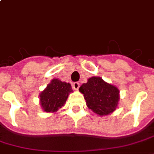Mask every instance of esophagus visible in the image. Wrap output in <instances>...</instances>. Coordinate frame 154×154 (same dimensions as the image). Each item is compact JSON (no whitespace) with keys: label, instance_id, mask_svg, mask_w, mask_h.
Masks as SVG:
<instances>
[{"label":"esophagus","instance_id":"obj_1","mask_svg":"<svg viewBox=\"0 0 154 154\" xmlns=\"http://www.w3.org/2000/svg\"><path fill=\"white\" fill-rule=\"evenodd\" d=\"M79 86H80V85H79V82H73V83H72V88H73L74 90H78Z\"/></svg>","mask_w":154,"mask_h":154}]
</instances>
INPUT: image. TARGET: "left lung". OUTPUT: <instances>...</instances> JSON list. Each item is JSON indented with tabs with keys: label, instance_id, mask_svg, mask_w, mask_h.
Instances as JSON below:
<instances>
[{
	"label": "left lung",
	"instance_id": "1",
	"mask_svg": "<svg viewBox=\"0 0 154 154\" xmlns=\"http://www.w3.org/2000/svg\"><path fill=\"white\" fill-rule=\"evenodd\" d=\"M89 109L98 115H108L114 111L119 100V91L100 77L89 78L79 88Z\"/></svg>",
	"mask_w": 154,
	"mask_h": 154
}]
</instances>
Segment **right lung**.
<instances>
[{"label": "right lung", "instance_id": "add662e5", "mask_svg": "<svg viewBox=\"0 0 154 154\" xmlns=\"http://www.w3.org/2000/svg\"><path fill=\"white\" fill-rule=\"evenodd\" d=\"M72 91L69 83L53 79L47 87L40 94L42 109L47 112H57L64 105L68 94Z\"/></svg>", "mask_w": 154, "mask_h": 154}]
</instances>
